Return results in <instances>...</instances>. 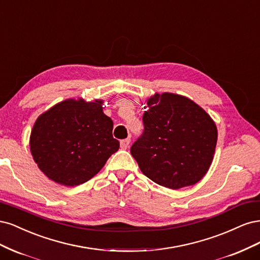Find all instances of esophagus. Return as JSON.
Returning a JSON list of instances; mask_svg holds the SVG:
<instances>
[{"label":"esophagus","instance_id":"34e87169","mask_svg":"<svg viewBox=\"0 0 260 260\" xmlns=\"http://www.w3.org/2000/svg\"><path fill=\"white\" fill-rule=\"evenodd\" d=\"M129 144H131V138H125V139L121 140V148L127 149L129 147Z\"/></svg>","mask_w":260,"mask_h":260}]
</instances>
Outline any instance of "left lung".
<instances>
[{
	"label": "left lung",
	"mask_w": 260,
	"mask_h": 260,
	"mask_svg": "<svg viewBox=\"0 0 260 260\" xmlns=\"http://www.w3.org/2000/svg\"><path fill=\"white\" fill-rule=\"evenodd\" d=\"M147 105L144 132L131 148L140 171L170 189L194 185L213 161L217 142L214 121L180 95L155 94Z\"/></svg>",
	"instance_id": "8db88e82"
}]
</instances>
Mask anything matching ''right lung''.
Returning a JSON list of instances; mask_svg holds the SVG:
<instances>
[{
  "label": "right lung",
  "mask_w": 260,
  "mask_h": 260,
  "mask_svg": "<svg viewBox=\"0 0 260 260\" xmlns=\"http://www.w3.org/2000/svg\"><path fill=\"white\" fill-rule=\"evenodd\" d=\"M103 100L68 99L41 114L31 132L33 160L49 179L63 186L84 183L120 148Z\"/></svg>",
  "instance_id": "right-lung-1"
}]
</instances>
